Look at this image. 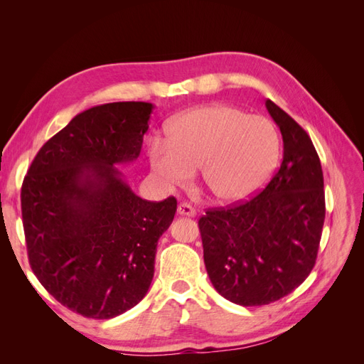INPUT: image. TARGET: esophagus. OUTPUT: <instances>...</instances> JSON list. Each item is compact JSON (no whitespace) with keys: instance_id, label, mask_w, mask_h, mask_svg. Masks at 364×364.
Segmentation results:
<instances>
[{"instance_id":"obj_1","label":"esophagus","mask_w":364,"mask_h":364,"mask_svg":"<svg viewBox=\"0 0 364 364\" xmlns=\"http://www.w3.org/2000/svg\"><path fill=\"white\" fill-rule=\"evenodd\" d=\"M178 214L179 215H186V217H194L196 209L190 203H181L178 206Z\"/></svg>"}]
</instances>
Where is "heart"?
<instances>
[{
	"instance_id": "b5f03b06",
	"label": "heart",
	"mask_w": 364,
	"mask_h": 364,
	"mask_svg": "<svg viewBox=\"0 0 364 364\" xmlns=\"http://www.w3.org/2000/svg\"><path fill=\"white\" fill-rule=\"evenodd\" d=\"M281 141L270 119L247 115L229 105L194 107L176 117L168 141H153V171L173 186H185L200 168L202 183L214 200L238 203L255 196L270 179Z\"/></svg>"
}]
</instances>
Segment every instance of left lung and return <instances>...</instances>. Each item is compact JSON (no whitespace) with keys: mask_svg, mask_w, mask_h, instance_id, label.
Returning <instances> with one entry per match:
<instances>
[{"mask_svg":"<svg viewBox=\"0 0 364 364\" xmlns=\"http://www.w3.org/2000/svg\"><path fill=\"white\" fill-rule=\"evenodd\" d=\"M266 107L284 141L278 173L250 200L208 209L199 220L209 279L243 306L299 287L316 264L325 220L323 173L310 136L272 100Z\"/></svg>","mask_w":364,"mask_h":364,"instance_id":"obj_1","label":"left lung"}]
</instances>
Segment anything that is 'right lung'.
I'll return each instance as SVG.
<instances>
[{
  "instance_id": "1",
  "label": "right lung",
  "mask_w": 364,
  "mask_h": 364,
  "mask_svg": "<svg viewBox=\"0 0 364 364\" xmlns=\"http://www.w3.org/2000/svg\"><path fill=\"white\" fill-rule=\"evenodd\" d=\"M153 105L118 102L75 115L33 159L21 209L33 273L71 311L112 318L149 291L156 246L178 202L138 197L117 165L141 153Z\"/></svg>"
}]
</instances>
